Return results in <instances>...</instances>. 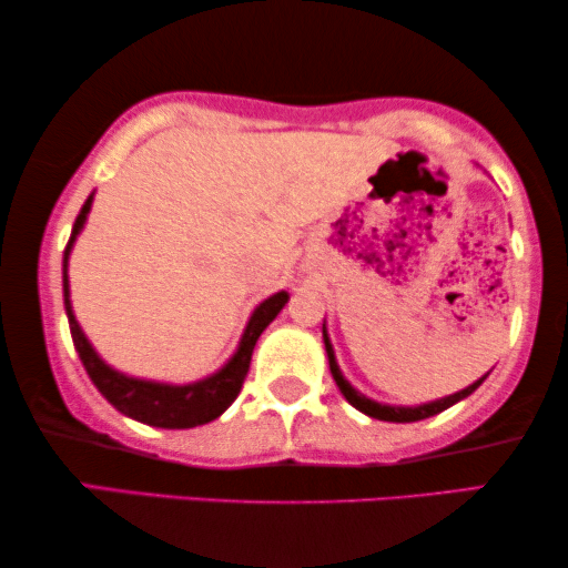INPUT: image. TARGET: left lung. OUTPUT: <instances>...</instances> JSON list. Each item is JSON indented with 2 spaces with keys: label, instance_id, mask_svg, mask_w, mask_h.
<instances>
[{
  "label": "left lung",
  "instance_id": "8db88e82",
  "mask_svg": "<svg viewBox=\"0 0 568 568\" xmlns=\"http://www.w3.org/2000/svg\"><path fill=\"white\" fill-rule=\"evenodd\" d=\"M322 341H325L329 372H333V379H335V385L341 387L343 398H346L354 408H358V412H362V414H367V416H372V419H379V422H419V419H427V416L440 414V412H445V408H450L454 404H458V400H464L466 396H471V393H475L477 387L485 383L487 375H490V372H487L485 377H479L477 383H471L469 387H464V390L454 393V396L429 400V404H419V406L379 404V400H372V398L364 396V393H358L356 387L351 385L346 377H343V372H341V367H337V362H335V351H333V343H329V337H327V327L325 325H322Z\"/></svg>",
  "mask_w": 568,
  "mask_h": 568
}]
</instances>
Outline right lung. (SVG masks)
<instances>
[{"instance_id": "right-lung-1", "label": "right lung", "mask_w": 568, "mask_h": 568, "mask_svg": "<svg viewBox=\"0 0 568 568\" xmlns=\"http://www.w3.org/2000/svg\"><path fill=\"white\" fill-rule=\"evenodd\" d=\"M93 193L85 199L81 206V214L75 217L73 233H70L68 246H64L62 256V293H64V312H68L70 322V335H73L75 351L81 356L85 372H89L91 383L99 387V393L118 408L120 414L131 416L135 422H143L149 427H162V429H189L206 425V422L217 419L222 412H227V406L239 398L243 379H246L251 354H254L256 341L267 329L272 320L283 312V306L288 304V293L280 291L275 296L264 298L260 306L254 308V314L248 317V325L243 329L239 348L227 358V364L214 372V375L196 379L189 385H170V383H156V379H141L118 372L104 362L102 356L93 351L89 337L83 335L81 325H78L73 304H70V280H68V260L70 251L78 235H81L85 217L91 212Z\"/></svg>"}]
</instances>
